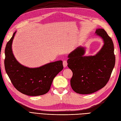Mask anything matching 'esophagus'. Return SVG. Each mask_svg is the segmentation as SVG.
Listing matches in <instances>:
<instances>
[{
    "instance_id": "1",
    "label": "esophagus",
    "mask_w": 121,
    "mask_h": 121,
    "mask_svg": "<svg viewBox=\"0 0 121 121\" xmlns=\"http://www.w3.org/2000/svg\"><path fill=\"white\" fill-rule=\"evenodd\" d=\"M67 61L66 60H64L63 61V65H64V67L65 68L67 66Z\"/></svg>"
}]
</instances>
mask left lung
I'll list each match as a JSON object with an SVG mask.
<instances>
[{
  "instance_id": "left-lung-1",
  "label": "left lung",
  "mask_w": 121,
  "mask_h": 121,
  "mask_svg": "<svg viewBox=\"0 0 121 121\" xmlns=\"http://www.w3.org/2000/svg\"><path fill=\"white\" fill-rule=\"evenodd\" d=\"M95 33L104 42L97 54L84 56L85 47L79 46L68 56V67L73 72L71 86L79 94H91L102 88L108 82L115 67L116 57L112 38L104 29H96Z\"/></svg>"
}]
</instances>
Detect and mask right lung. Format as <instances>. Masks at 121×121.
Returning <instances> with one entry per match:
<instances>
[{
  "mask_svg": "<svg viewBox=\"0 0 121 121\" xmlns=\"http://www.w3.org/2000/svg\"><path fill=\"white\" fill-rule=\"evenodd\" d=\"M16 31L7 43L5 49V71L13 86L22 93L39 96L48 92L53 80L63 69V61L50 63L39 68H30L22 65L14 57L12 43Z\"/></svg>",
  "mask_w": 121,
  "mask_h": 121,
  "instance_id": "1",
  "label": "right lung"
}]
</instances>
